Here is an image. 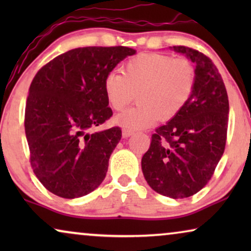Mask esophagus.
<instances>
[{"mask_svg": "<svg viewBox=\"0 0 251 251\" xmlns=\"http://www.w3.org/2000/svg\"><path fill=\"white\" fill-rule=\"evenodd\" d=\"M132 133H133L132 130H129V129H126V128L122 130V136L125 137V138H126V137H130L132 135Z\"/></svg>", "mask_w": 251, "mask_h": 251, "instance_id": "1", "label": "esophagus"}]
</instances>
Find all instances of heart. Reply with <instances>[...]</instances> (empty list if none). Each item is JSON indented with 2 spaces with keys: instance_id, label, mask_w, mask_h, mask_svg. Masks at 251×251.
<instances>
[{
  "instance_id": "obj_1",
  "label": "heart",
  "mask_w": 251,
  "mask_h": 251,
  "mask_svg": "<svg viewBox=\"0 0 251 251\" xmlns=\"http://www.w3.org/2000/svg\"><path fill=\"white\" fill-rule=\"evenodd\" d=\"M123 75L109 72L104 78V92L108 105L121 111L138 92L140 104L115 116L116 125L138 130L157 120L176 116L193 94L197 71L185 58L162 53H140L123 65Z\"/></svg>"
}]
</instances>
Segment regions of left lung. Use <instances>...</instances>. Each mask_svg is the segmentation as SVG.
Listing matches in <instances>:
<instances>
[{
  "label": "left lung",
  "mask_w": 251,
  "mask_h": 251,
  "mask_svg": "<svg viewBox=\"0 0 251 251\" xmlns=\"http://www.w3.org/2000/svg\"><path fill=\"white\" fill-rule=\"evenodd\" d=\"M170 49L195 64L197 82L184 108L152 135L142 169L157 193L184 199L202 190L215 173L225 150L229 106L222 75L210 58L184 46Z\"/></svg>",
  "instance_id": "1"
}]
</instances>
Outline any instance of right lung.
Listing matches in <instances>:
<instances>
[{
    "label": "right lung",
    "instance_id": "1",
    "mask_svg": "<svg viewBox=\"0 0 251 251\" xmlns=\"http://www.w3.org/2000/svg\"><path fill=\"white\" fill-rule=\"evenodd\" d=\"M128 47H85L59 54L34 76L25 108L32 169L41 184L64 199L87 195L104 180L119 126L92 132L113 115L104 78Z\"/></svg>",
    "mask_w": 251,
    "mask_h": 251
}]
</instances>
